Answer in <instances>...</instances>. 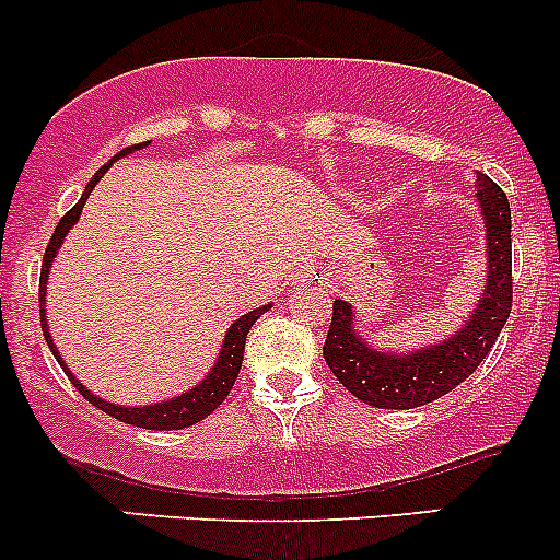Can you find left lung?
<instances>
[{
  "instance_id": "left-lung-1",
  "label": "left lung",
  "mask_w": 560,
  "mask_h": 560,
  "mask_svg": "<svg viewBox=\"0 0 560 560\" xmlns=\"http://www.w3.org/2000/svg\"><path fill=\"white\" fill-rule=\"evenodd\" d=\"M479 211L488 228V284L466 325L436 347L409 354L371 349L354 332V314L347 301H332L325 363L354 398L376 409L425 406L466 382L488 358L512 312V211L495 180L477 173Z\"/></svg>"
}]
</instances>
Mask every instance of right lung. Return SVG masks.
<instances>
[{
	"instance_id": "1",
	"label": "right lung",
	"mask_w": 560,
	"mask_h": 560,
	"mask_svg": "<svg viewBox=\"0 0 560 560\" xmlns=\"http://www.w3.org/2000/svg\"><path fill=\"white\" fill-rule=\"evenodd\" d=\"M145 145H149V143L129 145V149L118 151V154L113 156V160H118V156H124V154H132V151H138V149H145ZM110 162H107L103 171L94 173V178L89 180V186H86V191H83V197L75 202V206L70 208V211L65 213V217H61V222L56 224L54 235H50L48 248H45L43 270H39V322H43V336H45V341H48L50 352H54L56 363H59L61 369H65V374L70 376V382H72V385H75L78 393H81L83 398L89 400V404L97 406L100 411H105V415H110V417H116V420L127 422V425L149 428V431H180V428H189V425H195V422H200L202 417L211 415V411L217 409V406L222 404L224 398H228L230 389H233V385H235V380H238V371H241V360H244V347H246L248 330H252V325L259 319V316L268 312L270 303H268V306H262V308H254V312H248V314L241 316V319L233 322V327H230L228 336H224L222 352H219L217 365H213L211 374H208L206 380L200 382V385L191 387L189 393H180V395H175V398H171V400H162V404L140 406V409H135V406L107 404V400L97 398V395H94V393H89V389L83 387L81 382H78L75 376L70 374V369H67V365H65L61 354L56 352L54 338H50V332H48V322H45V308H43L45 303H43V298H45V281H48L50 262H54V257H56V252H59L61 241L67 238V233H70L72 224L78 222V217H81V211H83V206H86L89 195H92V189H94V186H97V180L103 178V173L107 171V167H110Z\"/></svg>"
}]
</instances>
